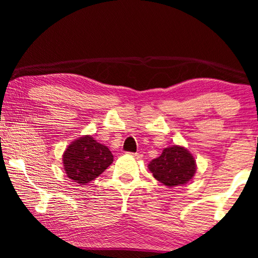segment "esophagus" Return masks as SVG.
<instances>
[{
    "label": "esophagus",
    "mask_w": 258,
    "mask_h": 258,
    "mask_svg": "<svg viewBox=\"0 0 258 258\" xmlns=\"http://www.w3.org/2000/svg\"><path fill=\"white\" fill-rule=\"evenodd\" d=\"M129 155H132L133 157L137 158V160H140V158H142V155L139 154V153H129Z\"/></svg>",
    "instance_id": "34e87169"
}]
</instances>
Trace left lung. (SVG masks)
Instances as JSON below:
<instances>
[{"mask_svg": "<svg viewBox=\"0 0 258 258\" xmlns=\"http://www.w3.org/2000/svg\"><path fill=\"white\" fill-rule=\"evenodd\" d=\"M148 167L158 182L168 186L184 184L196 172L195 158L178 146L165 148L161 156L151 161Z\"/></svg>", "mask_w": 258, "mask_h": 258, "instance_id": "1", "label": "left lung"}]
</instances>
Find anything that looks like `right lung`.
Listing matches in <instances>:
<instances>
[{
    "mask_svg": "<svg viewBox=\"0 0 258 258\" xmlns=\"http://www.w3.org/2000/svg\"><path fill=\"white\" fill-rule=\"evenodd\" d=\"M114 161L108 147L96 142L94 137L83 136L69 144L63 155L67 176L79 184H87L98 177Z\"/></svg>",
    "mask_w": 258,
    "mask_h": 258,
    "instance_id": "right-lung-1",
    "label": "right lung"
}]
</instances>
